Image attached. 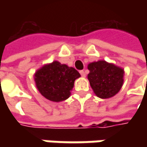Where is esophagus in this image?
<instances>
[{"label": "esophagus", "instance_id": "1", "mask_svg": "<svg viewBox=\"0 0 147 147\" xmlns=\"http://www.w3.org/2000/svg\"><path fill=\"white\" fill-rule=\"evenodd\" d=\"M80 74H81V75H82V77H86V73H85V71L83 70H81L80 71Z\"/></svg>", "mask_w": 147, "mask_h": 147}]
</instances>
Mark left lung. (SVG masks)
<instances>
[{"label":"left lung","mask_w":147,"mask_h":147,"mask_svg":"<svg viewBox=\"0 0 147 147\" xmlns=\"http://www.w3.org/2000/svg\"><path fill=\"white\" fill-rule=\"evenodd\" d=\"M88 78L96 96L108 99L118 93L123 84L124 70L105 60L94 61L88 65Z\"/></svg>","instance_id":"8db88e82"}]
</instances>
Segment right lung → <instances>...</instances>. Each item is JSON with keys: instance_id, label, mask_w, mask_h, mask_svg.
<instances>
[{"instance_id": "right-lung-1", "label": "right lung", "mask_w": 147, "mask_h": 147, "mask_svg": "<svg viewBox=\"0 0 147 147\" xmlns=\"http://www.w3.org/2000/svg\"><path fill=\"white\" fill-rule=\"evenodd\" d=\"M80 77L74 68L55 60L35 72L34 81L37 90L45 98L60 102L70 96L74 81Z\"/></svg>"}]
</instances>
